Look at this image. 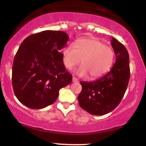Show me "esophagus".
<instances>
[{
	"label": "esophagus",
	"instance_id": "esophagus-1",
	"mask_svg": "<svg viewBox=\"0 0 146 146\" xmlns=\"http://www.w3.org/2000/svg\"><path fill=\"white\" fill-rule=\"evenodd\" d=\"M78 81V79H77L76 78H75V77H73V82H77Z\"/></svg>",
	"mask_w": 146,
	"mask_h": 146
}]
</instances>
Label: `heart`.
Returning a JSON list of instances; mask_svg holds the SVG:
<instances>
[{"label": "heart", "instance_id": "b5f03b06", "mask_svg": "<svg viewBox=\"0 0 146 146\" xmlns=\"http://www.w3.org/2000/svg\"><path fill=\"white\" fill-rule=\"evenodd\" d=\"M115 52L110 46L95 39H81L70 44L63 51L65 66L71 69L81 62L82 65L77 73L80 75H90L98 78L110 71L115 62Z\"/></svg>", "mask_w": 146, "mask_h": 146}]
</instances>
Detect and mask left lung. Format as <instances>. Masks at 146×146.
Instances as JSON below:
<instances>
[{"label": "left lung", "mask_w": 146, "mask_h": 146, "mask_svg": "<svg viewBox=\"0 0 146 146\" xmlns=\"http://www.w3.org/2000/svg\"><path fill=\"white\" fill-rule=\"evenodd\" d=\"M111 44L116 62L110 71L93 82H80L82 89L78 95L82 109L94 115H104L113 111L123 98L130 80L128 52L113 38Z\"/></svg>", "instance_id": "8db88e82"}]
</instances>
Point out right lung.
I'll use <instances>...</instances> for the list:
<instances>
[{"instance_id": "obj_1", "label": "right lung", "mask_w": 146, "mask_h": 146, "mask_svg": "<svg viewBox=\"0 0 146 146\" xmlns=\"http://www.w3.org/2000/svg\"><path fill=\"white\" fill-rule=\"evenodd\" d=\"M68 40L61 31H44L23 40L14 59L12 86L23 104L41 109L54 103L60 88L71 83L60 51Z\"/></svg>"}]
</instances>
